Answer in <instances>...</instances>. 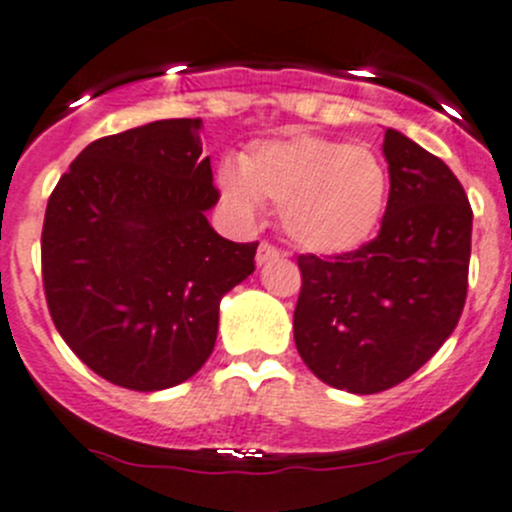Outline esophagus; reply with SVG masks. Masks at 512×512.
Masks as SVG:
<instances>
[{"label": "esophagus", "instance_id": "1", "mask_svg": "<svg viewBox=\"0 0 512 512\" xmlns=\"http://www.w3.org/2000/svg\"><path fill=\"white\" fill-rule=\"evenodd\" d=\"M277 257H282V252L277 250V247H272L270 242H260V247H257V265H267V262L277 260Z\"/></svg>", "mask_w": 512, "mask_h": 512}]
</instances>
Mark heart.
<instances>
[{
	"mask_svg": "<svg viewBox=\"0 0 512 512\" xmlns=\"http://www.w3.org/2000/svg\"><path fill=\"white\" fill-rule=\"evenodd\" d=\"M220 203L240 227L275 205L282 230L312 255H347L374 237L389 203V173L364 146L322 136L265 141L218 170Z\"/></svg>",
	"mask_w": 512,
	"mask_h": 512,
	"instance_id": "1",
	"label": "heart"
}]
</instances>
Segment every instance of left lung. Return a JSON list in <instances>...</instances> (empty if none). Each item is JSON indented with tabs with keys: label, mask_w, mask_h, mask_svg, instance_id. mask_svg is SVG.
Segmentation results:
<instances>
[{
	"label": "left lung",
	"mask_w": 512,
	"mask_h": 512,
	"mask_svg": "<svg viewBox=\"0 0 512 512\" xmlns=\"http://www.w3.org/2000/svg\"><path fill=\"white\" fill-rule=\"evenodd\" d=\"M389 203L379 235L347 255H299L294 344L317 379L379 394L409 379L461 319L473 210L441 158L386 128Z\"/></svg>",
	"instance_id": "8db88e82"
}]
</instances>
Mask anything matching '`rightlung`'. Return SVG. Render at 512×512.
Segmentation results:
<instances>
[{"mask_svg": "<svg viewBox=\"0 0 512 512\" xmlns=\"http://www.w3.org/2000/svg\"><path fill=\"white\" fill-rule=\"evenodd\" d=\"M200 118L98 138L46 205L41 272L61 339L131 391L188 381L213 354L220 302L255 272L257 242L225 240Z\"/></svg>", "mask_w": 512, "mask_h": 512, "instance_id": "1", "label": "right lung"}]
</instances>
